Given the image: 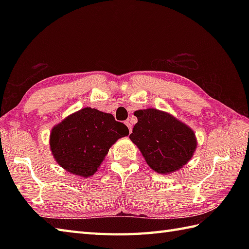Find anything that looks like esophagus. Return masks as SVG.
<instances>
[{
	"instance_id": "34e87169",
	"label": "esophagus",
	"mask_w": 249,
	"mask_h": 249,
	"mask_svg": "<svg viewBox=\"0 0 249 249\" xmlns=\"http://www.w3.org/2000/svg\"><path fill=\"white\" fill-rule=\"evenodd\" d=\"M125 125L128 127L129 133H131V124H130V122H129V121H126V122H125Z\"/></svg>"
}]
</instances>
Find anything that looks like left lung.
Instances as JSON below:
<instances>
[{
    "label": "left lung",
    "mask_w": 249,
    "mask_h": 249,
    "mask_svg": "<svg viewBox=\"0 0 249 249\" xmlns=\"http://www.w3.org/2000/svg\"><path fill=\"white\" fill-rule=\"evenodd\" d=\"M134 114L138 122L129 139L152 170L160 174L173 173L192 160L197 138L188 125L155 108L137 110Z\"/></svg>",
    "instance_id": "obj_1"
}]
</instances>
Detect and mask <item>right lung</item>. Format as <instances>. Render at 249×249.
I'll list each match as a JSON object with an SVG mask.
<instances>
[{"label":"right lung","mask_w":249,"mask_h":249,"mask_svg":"<svg viewBox=\"0 0 249 249\" xmlns=\"http://www.w3.org/2000/svg\"><path fill=\"white\" fill-rule=\"evenodd\" d=\"M128 134L127 126L115 121L112 114L86 107L53 126L50 150L67 172L89 178L98 170L112 144Z\"/></svg>","instance_id":"right-lung-1"}]
</instances>
